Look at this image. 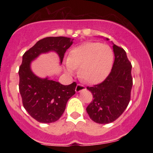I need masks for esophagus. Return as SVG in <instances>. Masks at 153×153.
<instances>
[{
    "label": "esophagus",
    "mask_w": 153,
    "mask_h": 153,
    "mask_svg": "<svg viewBox=\"0 0 153 153\" xmlns=\"http://www.w3.org/2000/svg\"><path fill=\"white\" fill-rule=\"evenodd\" d=\"M85 89H86V88L84 86V85H80V84H78L76 88H75V91L78 93V92H80V91H85Z\"/></svg>",
    "instance_id": "34e87169"
}]
</instances>
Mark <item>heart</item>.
Returning <instances> with one entry per match:
<instances>
[{
	"instance_id": "b5f03b06",
	"label": "heart",
	"mask_w": 153,
	"mask_h": 153,
	"mask_svg": "<svg viewBox=\"0 0 153 153\" xmlns=\"http://www.w3.org/2000/svg\"><path fill=\"white\" fill-rule=\"evenodd\" d=\"M114 62V52L109 46L88 42L70 51L65 61L67 73L73 75L79 68L80 78L89 84H98L107 78Z\"/></svg>"
}]
</instances>
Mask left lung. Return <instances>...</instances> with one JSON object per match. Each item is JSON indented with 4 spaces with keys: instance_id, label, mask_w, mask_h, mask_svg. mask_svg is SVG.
Returning <instances> with one entry per match:
<instances>
[{
    "instance_id": "1",
    "label": "left lung",
    "mask_w": 153,
    "mask_h": 153,
    "mask_svg": "<svg viewBox=\"0 0 153 153\" xmlns=\"http://www.w3.org/2000/svg\"><path fill=\"white\" fill-rule=\"evenodd\" d=\"M112 44L114 62L110 74L101 83L87 87L94 98L86 108L87 113L94 122L99 124H108L118 119L130 101L131 62L124 49Z\"/></svg>"
}]
</instances>
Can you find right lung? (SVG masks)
Listing matches in <instances>:
<instances>
[{
	"instance_id": "1",
	"label": "right lung",
	"mask_w": 153,
	"mask_h": 153,
	"mask_svg": "<svg viewBox=\"0 0 153 153\" xmlns=\"http://www.w3.org/2000/svg\"><path fill=\"white\" fill-rule=\"evenodd\" d=\"M73 39L65 36H50L39 40L22 57L19 68V92L26 111L39 122H54L64 113L69 99L75 94L76 82L64 85L50 80L42 78L33 73L31 64L41 54L54 52L62 64L66 50L73 45Z\"/></svg>"
}]
</instances>
